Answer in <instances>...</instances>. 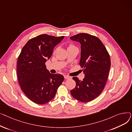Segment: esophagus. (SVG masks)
Masks as SVG:
<instances>
[{
	"mask_svg": "<svg viewBox=\"0 0 132 132\" xmlns=\"http://www.w3.org/2000/svg\"><path fill=\"white\" fill-rule=\"evenodd\" d=\"M64 78L65 79H71V77H69V76H67V75H64Z\"/></svg>",
	"mask_w": 132,
	"mask_h": 132,
	"instance_id": "1",
	"label": "esophagus"
}]
</instances>
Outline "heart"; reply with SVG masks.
<instances>
[{"label":"heart","instance_id":"1","mask_svg":"<svg viewBox=\"0 0 132 132\" xmlns=\"http://www.w3.org/2000/svg\"><path fill=\"white\" fill-rule=\"evenodd\" d=\"M73 46V45H70V46H68V47H71V46Z\"/></svg>","mask_w":132,"mask_h":132}]
</instances>
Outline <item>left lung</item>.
I'll return each mask as SVG.
<instances>
[{
  "label": "left lung",
  "mask_w": 132,
  "mask_h": 132,
  "mask_svg": "<svg viewBox=\"0 0 132 132\" xmlns=\"http://www.w3.org/2000/svg\"><path fill=\"white\" fill-rule=\"evenodd\" d=\"M70 39L81 44L80 65L84 68L85 78L82 81L77 77L71 93L74 98L82 102H88L101 94L105 86L111 66L110 55L101 40L95 36L80 33Z\"/></svg>",
  "instance_id": "obj_1"
}]
</instances>
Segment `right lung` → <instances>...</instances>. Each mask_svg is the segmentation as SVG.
Here are the masks:
<instances>
[{
    "mask_svg": "<svg viewBox=\"0 0 132 132\" xmlns=\"http://www.w3.org/2000/svg\"><path fill=\"white\" fill-rule=\"evenodd\" d=\"M64 38L40 35L27 42L18 57L19 84L27 97L35 103L43 104L52 100L64 81L63 75L50 73L45 65L55 46Z\"/></svg>",
    "mask_w": 132,
    "mask_h": 132,
    "instance_id": "obj_1",
    "label": "right lung"
}]
</instances>
